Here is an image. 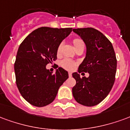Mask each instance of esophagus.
Listing matches in <instances>:
<instances>
[{
  "label": "esophagus",
  "instance_id": "obj_1",
  "mask_svg": "<svg viewBox=\"0 0 130 130\" xmlns=\"http://www.w3.org/2000/svg\"><path fill=\"white\" fill-rule=\"evenodd\" d=\"M69 77H71L72 76V73H71V72H69Z\"/></svg>",
  "mask_w": 130,
  "mask_h": 130
}]
</instances>
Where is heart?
<instances>
[{
    "label": "heart",
    "instance_id": "heart-1",
    "mask_svg": "<svg viewBox=\"0 0 130 130\" xmlns=\"http://www.w3.org/2000/svg\"><path fill=\"white\" fill-rule=\"evenodd\" d=\"M73 45H74L75 48L79 47L80 45H85L84 41H83L82 39H77V38L73 39ZM61 47H62V43H60V44L58 45L57 49V55H59V54L61 53ZM61 66L65 69H67V70H69V71H71L73 69H74V68L75 67V63L73 60H71V59L66 58L64 59L61 61Z\"/></svg>",
    "mask_w": 130,
    "mask_h": 130
}]
</instances>
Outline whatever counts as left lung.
<instances>
[{
	"label": "left lung",
	"mask_w": 130,
	"mask_h": 130,
	"mask_svg": "<svg viewBox=\"0 0 130 130\" xmlns=\"http://www.w3.org/2000/svg\"><path fill=\"white\" fill-rule=\"evenodd\" d=\"M73 31L82 38L87 46L86 57L78 72L89 73L88 77H80L78 73L72 74L76 80L72 89L73 95L81 105L95 106L107 96L113 87L117 66L115 52L110 41L94 28H77Z\"/></svg>",
	"instance_id": "obj_1"
}]
</instances>
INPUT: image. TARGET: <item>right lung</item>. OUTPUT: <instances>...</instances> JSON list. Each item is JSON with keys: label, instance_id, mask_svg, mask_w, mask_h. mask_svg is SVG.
Instances as JSON below:
<instances>
[{"label": "right lung", "instance_id": "add662e5", "mask_svg": "<svg viewBox=\"0 0 130 130\" xmlns=\"http://www.w3.org/2000/svg\"><path fill=\"white\" fill-rule=\"evenodd\" d=\"M71 32V27H41L21 43L14 63L16 83L23 98L32 105L41 107L51 104L69 78L64 69L59 67L53 74L46 65L57 59L58 45Z\"/></svg>", "mask_w": 130, "mask_h": 130}]
</instances>
